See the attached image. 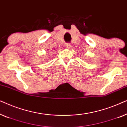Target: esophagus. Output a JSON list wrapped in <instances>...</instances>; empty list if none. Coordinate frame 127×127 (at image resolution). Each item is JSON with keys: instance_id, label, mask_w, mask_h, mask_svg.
<instances>
[{"instance_id": "1", "label": "esophagus", "mask_w": 127, "mask_h": 127, "mask_svg": "<svg viewBox=\"0 0 127 127\" xmlns=\"http://www.w3.org/2000/svg\"><path fill=\"white\" fill-rule=\"evenodd\" d=\"M71 47H72V45H71L70 43H66V44H65V47L67 48V49H70Z\"/></svg>"}]
</instances>
